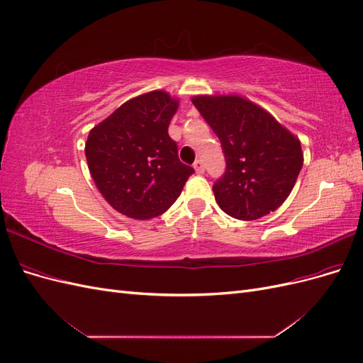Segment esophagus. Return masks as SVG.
Wrapping results in <instances>:
<instances>
[{
    "mask_svg": "<svg viewBox=\"0 0 363 363\" xmlns=\"http://www.w3.org/2000/svg\"><path fill=\"white\" fill-rule=\"evenodd\" d=\"M194 168H195V171L199 172V174H203L204 172V163H203V160H195V163H194Z\"/></svg>",
    "mask_w": 363,
    "mask_h": 363,
    "instance_id": "obj_1",
    "label": "esophagus"
}]
</instances>
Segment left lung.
<instances>
[{"instance_id":"1","label":"left lung","mask_w":363,"mask_h":363,"mask_svg":"<svg viewBox=\"0 0 363 363\" xmlns=\"http://www.w3.org/2000/svg\"><path fill=\"white\" fill-rule=\"evenodd\" d=\"M192 103L221 140L225 157V171L213 183L218 206L242 221L279 208L303 167L300 140L240 96H195Z\"/></svg>"}]
</instances>
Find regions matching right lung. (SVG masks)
Returning a JSON list of instances; mask_svg holds the SVG:
<instances>
[{"mask_svg": "<svg viewBox=\"0 0 363 363\" xmlns=\"http://www.w3.org/2000/svg\"><path fill=\"white\" fill-rule=\"evenodd\" d=\"M177 107L167 92H148L91 130L87 167L98 191L119 213L135 219L162 215L194 174L180 162L177 144L168 135Z\"/></svg>", "mask_w": 363, "mask_h": 363, "instance_id": "right-lung-1", "label": "right lung"}]
</instances>
